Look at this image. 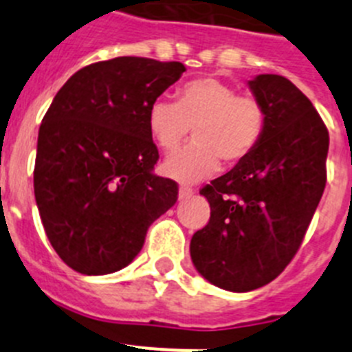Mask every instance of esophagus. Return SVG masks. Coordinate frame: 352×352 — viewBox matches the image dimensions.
Instances as JSON below:
<instances>
[{
    "label": "esophagus",
    "mask_w": 352,
    "mask_h": 352,
    "mask_svg": "<svg viewBox=\"0 0 352 352\" xmlns=\"http://www.w3.org/2000/svg\"><path fill=\"white\" fill-rule=\"evenodd\" d=\"M192 194H194V190H192V188L188 185H182V186H179V199H188Z\"/></svg>",
    "instance_id": "34e87169"
}]
</instances>
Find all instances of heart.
<instances>
[{
    "label": "heart",
    "instance_id": "heart-1",
    "mask_svg": "<svg viewBox=\"0 0 352 352\" xmlns=\"http://www.w3.org/2000/svg\"><path fill=\"white\" fill-rule=\"evenodd\" d=\"M266 114L252 95H238L219 77L186 80L176 91V102L158 98L149 105L148 130L164 151L178 148L192 129L194 141L162 164L166 176L195 183L219 169L247 160L264 133Z\"/></svg>",
    "mask_w": 352,
    "mask_h": 352
}]
</instances>
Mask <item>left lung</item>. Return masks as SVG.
Returning <instances> with one entry per match:
<instances>
[{
	"instance_id": "8db88e82",
	"label": "left lung",
	"mask_w": 352,
	"mask_h": 352,
	"mask_svg": "<svg viewBox=\"0 0 352 352\" xmlns=\"http://www.w3.org/2000/svg\"><path fill=\"white\" fill-rule=\"evenodd\" d=\"M266 125L254 153L201 190L210 222L192 236L195 270L226 291L247 292L280 275L309 229L326 186L329 135L289 79L248 80Z\"/></svg>"
}]
</instances>
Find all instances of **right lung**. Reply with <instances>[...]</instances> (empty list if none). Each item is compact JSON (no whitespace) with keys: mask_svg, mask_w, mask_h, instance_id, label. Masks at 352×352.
Instances as JSON below:
<instances>
[{"mask_svg":"<svg viewBox=\"0 0 352 352\" xmlns=\"http://www.w3.org/2000/svg\"><path fill=\"white\" fill-rule=\"evenodd\" d=\"M179 61L121 56L76 72L38 130L35 199L56 254L82 275L125 268L178 185L153 174L149 105L182 77Z\"/></svg>","mask_w":352,"mask_h":352,"instance_id":"1","label":"right lung"}]
</instances>
